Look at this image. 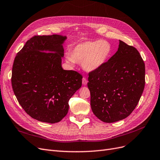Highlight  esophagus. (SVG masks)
I'll return each instance as SVG.
<instances>
[{
    "label": "esophagus",
    "mask_w": 160,
    "mask_h": 160,
    "mask_svg": "<svg viewBox=\"0 0 160 160\" xmlns=\"http://www.w3.org/2000/svg\"><path fill=\"white\" fill-rule=\"evenodd\" d=\"M87 83H88V80H87V79L85 78V77H84V78H82V84L86 85Z\"/></svg>",
    "instance_id": "1"
}]
</instances>
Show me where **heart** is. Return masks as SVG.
Instances as JSON below:
<instances>
[{
    "instance_id": "obj_1",
    "label": "heart",
    "mask_w": 160,
    "mask_h": 160,
    "mask_svg": "<svg viewBox=\"0 0 160 160\" xmlns=\"http://www.w3.org/2000/svg\"><path fill=\"white\" fill-rule=\"evenodd\" d=\"M112 51V46L108 41H87L76 45L71 51V55H67L66 59L70 64L82 62L85 70L92 71L103 66Z\"/></svg>"
}]
</instances>
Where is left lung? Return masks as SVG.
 <instances>
[{
	"label": "left lung",
	"mask_w": 160,
	"mask_h": 160,
	"mask_svg": "<svg viewBox=\"0 0 160 160\" xmlns=\"http://www.w3.org/2000/svg\"><path fill=\"white\" fill-rule=\"evenodd\" d=\"M88 74L91 108L99 119L114 122L130 115L145 86V64L135 47L119 40L115 54Z\"/></svg>",
	"instance_id": "1"
}]
</instances>
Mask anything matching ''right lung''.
I'll return each instance as SVG.
<instances>
[{"label": "right lung", "instance_id": "obj_1", "mask_svg": "<svg viewBox=\"0 0 160 160\" xmlns=\"http://www.w3.org/2000/svg\"><path fill=\"white\" fill-rule=\"evenodd\" d=\"M66 36L35 35L17 53L12 86L22 108L33 119L55 123L68 111V101L82 86V76L63 70Z\"/></svg>", "mask_w": 160, "mask_h": 160}]
</instances>
